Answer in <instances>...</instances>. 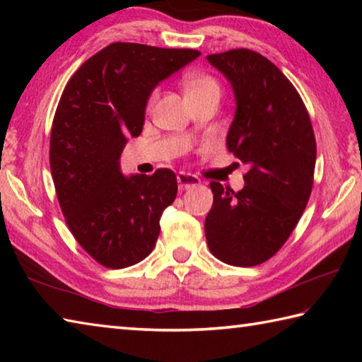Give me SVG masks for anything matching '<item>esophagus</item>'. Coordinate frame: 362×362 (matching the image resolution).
<instances>
[{
    "instance_id": "esophagus-1",
    "label": "esophagus",
    "mask_w": 362,
    "mask_h": 362,
    "mask_svg": "<svg viewBox=\"0 0 362 362\" xmlns=\"http://www.w3.org/2000/svg\"><path fill=\"white\" fill-rule=\"evenodd\" d=\"M177 183H179V189H188V188L198 187L201 180L193 174L179 173V174H177Z\"/></svg>"
}]
</instances>
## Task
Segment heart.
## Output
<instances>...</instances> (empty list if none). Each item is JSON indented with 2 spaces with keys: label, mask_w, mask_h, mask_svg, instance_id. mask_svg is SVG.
I'll use <instances>...</instances> for the list:
<instances>
[{
  "label": "heart",
  "mask_w": 362,
  "mask_h": 362,
  "mask_svg": "<svg viewBox=\"0 0 362 362\" xmlns=\"http://www.w3.org/2000/svg\"><path fill=\"white\" fill-rule=\"evenodd\" d=\"M209 93L220 94L218 83L209 75H189L185 79V94L189 95H203ZM156 95H153L151 100H155Z\"/></svg>",
  "instance_id": "heart-1"
}]
</instances>
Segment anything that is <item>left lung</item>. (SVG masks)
<instances>
[{
	"label": "left lung",
	"instance_id": "obj_1",
	"mask_svg": "<svg viewBox=\"0 0 362 362\" xmlns=\"http://www.w3.org/2000/svg\"><path fill=\"white\" fill-rule=\"evenodd\" d=\"M206 59L235 94L226 148L249 166L240 192L211 182L206 241L223 263L254 267L278 252L308 203L316 164L313 127L297 89L267 57L231 49Z\"/></svg>",
	"mask_w": 362,
	"mask_h": 362
}]
</instances>
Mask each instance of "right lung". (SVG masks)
I'll list each match as a JSON object with an SVG mask.
<instances>
[{
  "label": "right lung",
  "instance_id": "right-lung-1",
  "mask_svg": "<svg viewBox=\"0 0 362 362\" xmlns=\"http://www.w3.org/2000/svg\"><path fill=\"white\" fill-rule=\"evenodd\" d=\"M199 56L112 42L65 86L51 131V174L70 231L103 267L136 265L155 247L159 218L177 194L175 174L126 177L119 158L127 139L142 132L156 86Z\"/></svg>",
  "mask_w": 362,
  "mask_h": 362
}]
</instances>
